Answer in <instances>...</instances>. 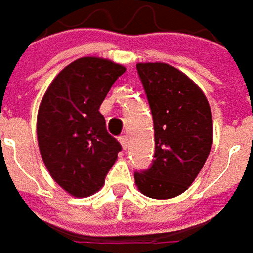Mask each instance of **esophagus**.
Segmentation results:
<instances>
[{
	"label": "esophagus",
	"mask_w": 253,
	"mask_h": 253,
	"mask_svg": "<svg viewBox=\"0 0 253 253\" xmlns=\"http://www.w3.org/2000/svg\"><path fill=\"white\" fill-rule=\"evenodd\" d=\"M120 142H121V145H122V148H124V149H126V146H128V136H126V135H121Z\"/></svg>",
	"instance_id": "34e87169"
}]
</instances>
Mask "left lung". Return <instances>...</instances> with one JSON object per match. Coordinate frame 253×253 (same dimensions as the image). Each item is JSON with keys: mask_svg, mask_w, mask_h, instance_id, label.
Here are the masks:
<instances>
[{"mask_svg": "<svg viewBox=\"0 0 253 253\" xmlns=\"http://www.w3.org/2000/svg\"><path fill=\"white\" fill-rule=\"evenodd\" d=\"M154 120L155 154L135 172L141 194L154 199L181 195L208 158L213 125L208 99L191 78L164 62L136 64Z\"/></svg>", "mask_w": 253, "mask_h": 253, "instance_id": "8db88e82", "label": "left lung"}]
</instances>
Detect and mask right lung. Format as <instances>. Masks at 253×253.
Instances as JSON below:
<instances>
[{
	"label": "right lung",
	"mask_w": 253,
	"mask_h": 253,
	"mask_svg": "<svg viewBox=\"0 0 253 253\" xmlns=\"http://www.w3.org/2000/svg\"><path fill=\"white\" fill-rule=\"evenodd\" d=\"M124 72L109 59L80 58L58 74L41 101L40 152L52 179L72 196L99 191L122 149L108 133L99 107Z\"/></svg>",
	"instance_id": "right-lung-1"
}]
</instances>
